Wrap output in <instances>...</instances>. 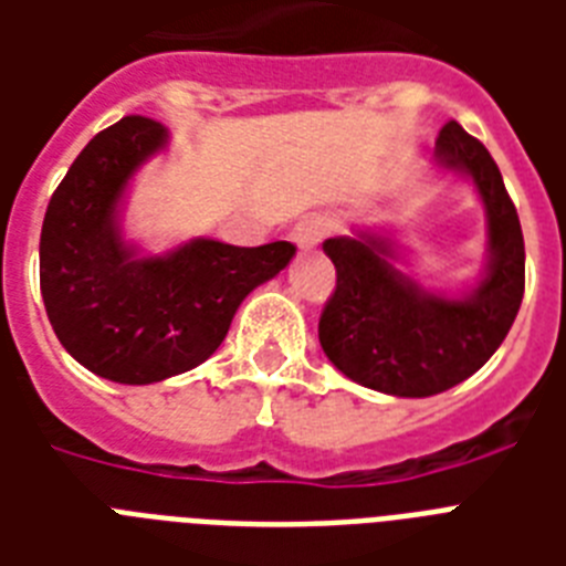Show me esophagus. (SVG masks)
Returning <instances> with one entry per match:
<instances>
[{
    "mask_svg": "<svg viewBox=\"0 0 566 566\" xmlns=\"http://www.w3.org/2000/svg\"><path fill=\"white\" fill-rule=\"evenodd\" d=\"M328 222L323 217H302L296 226L291 229V240L300 249H314L319 240L326 238Z\"/></svg>",
    "mask_w": 566,
    "mask_h": 566,
    "instance_id": "34e87169",
    "label": "esophagus"
}]
</instances>
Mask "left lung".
I'll return each instance as SVG.
<instances>
[{
	"label": "left lung",
	"mask_w": 566,
	"mask_h": 566,
	"mask_svg": "<svg viewBox=\"0 0 566 566\" xmlns=\"http://www.w3.org/2000/svg\"><path fill=\"white\" fill-rule=\"evenodd\" d=\"M438 167L473 181L488 220V264L461 296L431 293L399 270L387 234L328 238L337 287L319 317V346L346 378L390 396H434L482 370L509 335L526 287L517 208L491 153L455 119L440 128Z\"/></svg>",
	"instance_id": "8db88e82"
}]
</instances>
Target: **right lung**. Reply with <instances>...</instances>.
Returning a JSON list of instances; mask_svg holds the SVG:
<instances>
[{
	"label": "right lung",
	"mask_w": 566,
	"mask_h": 566,
	"mask_svg": "<svg viewBox=\"0 0 566 566\" xmlns=\"http://www.w3.org/2000/svg\"><path fill=\"white\" fill-rule=\"evenodd\" d=\"M170 132L123 117L84 146L49 199L40 231V293L75 361L119 385H153L208 361L240 302L291 264L296 247H231L211 238L144 255L123 234L135 172Z\"/></svg>",
	"instance_id": "1"
}]
</instances>
